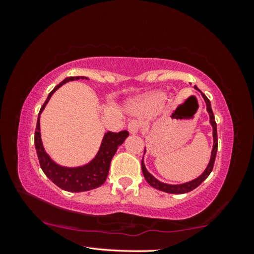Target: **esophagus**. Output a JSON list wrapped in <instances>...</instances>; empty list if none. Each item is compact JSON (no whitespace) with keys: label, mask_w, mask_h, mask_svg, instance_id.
Here are the masks:
<instances>
[{"label":"esophagus","mask_w":254,"mask_h":254,"mask_svg":"<svg viewBox=\"0 0 254 254\" xmlns=\"http://www.w3.org/2000/svg\"><path fill=\"white\" fill-rule=\"evenodd\" d=\"M140 127H141L140 122L135 121V120H133V121L128 123V126H127V128H128V131H130L131 134H135V133H137V131L140 130Z\"/></svg>","instance_id":"1"}]
</instances>
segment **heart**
<instances>
[{
  "instance_id": "b5f03b06",
  "label": "heart",
  "mask_w": 254,
  "mask_h": 254,
  "mask_svg": "<svg viewBox=\"0 0 254 254\" xmlns=\"http://www.w3.org/2000/svg\"><path fill=\"white\" fill-rule=\"evenodd\" d=\"M163 101V97L160 94H156L149 98L147 101V106L150 107V109H157V107L160 106V104Z\"/></svg>"
}]
</instances>
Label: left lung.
<instances>
[{
  "label": "left lung",
  "instance_id": "obj_1",
  "mask_svg": "<svg viewBox=\"0 0 254 254\" xmlns=\"http://www.w3.org/2000/svg\"><path fill=\"white\" fill-rule=\"evenodd\" d=\"M197 91H199L198 88L196 87ZM200 92V91H199ZM201 96L204 97V100L206 102V106H207V112L209 114V120H210V124H212L213 127V137H214V145H213V150H212V157H210V160L209 163L207 166V168L205 169V171L203 174H201L198 178H196L194 180H191V182L189 183H185L182 185H168V184H165V183H161L157 180L156 178L153 177L151 174L148 173V170L145 169L144 167V163H143V159L142 161H141V167H142V173L145 180H147L148 184L150 186H152L153 188L158 189V190H161V191H165V192H169V194H185V192H188V191H191L194 190L195 188H197L199 186V185L204 182V180L208 177L209 174L212 173L213 170V167H214V162H215V158H216V152H217V130H216V122H215V118H214V114H213V111H212V106H210V102L207 97H206L205 94L201 93Z\"/></svg>",
  "mask_w": 254,
  "mask_h": 254
}]
</instances>
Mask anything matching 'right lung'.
Returning a JSON list of instances; mask_svg holds the SVG:
<instances>
[{
  "label": "right lung",
  "instance_id": "obj_1",
  "mask_svg": "<svg viewBox=\"0 0 254 254\" xmlns=\"http://www.w3.org/2000/svg\"><path fill=\"white\" fill-rule=\"evenodd\" d=\"M77 79H88L86 77H67L62 83H59L56 87L49 93L44 105L41 106L39 115L44 111L47 103L49 102L50 97L57 89L69 80ZM128 135L127 131H121L119 133L107 132L105 133L104 139L102 141L100 151L96 154V157L88 163V165L78 167V168H65V167L58 166L49 158L46 153L44 147H42L41 136H40V118H38L36 132H34V145H36L38 159L42 171L55 185H57L59 188L64 190L71 192L87 191L91 189L97 188L102 186L105 183L109 175L111 160L117 152L118 148L121 145L124 140Z\"/></svg>",
  "mask_w": 254,
  "mask_h": 254
}]
</instances>
